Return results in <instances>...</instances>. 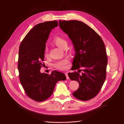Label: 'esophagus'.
<instances>
[{"mask_svg":"<svg viewBox=\"0 0 124 124\" xmlns=\"http://www.w3.org/2000/svg\"><path fill=\"white\" fill-rule=\"evenodd\" d=\"M65 75H66V76L67 79H69V76H68V73H65Z\"/></svg>","mask_w":124,"mask_h":124,"instance_id":"obj_1","label":"esophagus"}]
</instances>
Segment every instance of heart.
<instances>
[{"label": "heart", "mask_w": 124, "mask_h": 124, "mask_svg": "<svg viewBox=\"0 0 124 124\" xmlns=\"http://www.w3.org/2000/svg\"><path fill=\"white\" fill-rule=\"evenodd\" d=\"M53 43L57 46V47L62 48L63 49L64 47L67 46V42L62 37H56L54 39L53 41ZM44 56L45 57H47L48 56V48L46 47L45 48L44 51ZM69 63V60L68 59H63L62 60H61L56 62L54 64V66L56 69L63 70L66 69V66Z\"/></svg>", "instance_id": "obj_1"}]
</instances>
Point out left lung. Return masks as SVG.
<instances>
[{"label": "left lung", "mask_w": 124, "mask_h": 124, "mask_svg": "<svg viewBox=\"0 0 124 124\" xmlns=\"http://www.w3.org/2000/svg\"><path fill=\"white\" fill-rule=\"evenodd\" d=\"M59 26L74 46L75 56L71 70L83 68L82 74L76 71L68 73L70 79L79 84L72 94L83 101L94 98L106 78L108 58L103 41L94 30L82 22L59 20Z\"/></svg>", "instance_id": "left-lung-1"}]
</instances>
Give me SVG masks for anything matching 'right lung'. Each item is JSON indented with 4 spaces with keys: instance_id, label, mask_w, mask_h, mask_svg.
<instances>
[{
    "instance_id": "add662e5",
    "label": "right lung",
    "mask_w": 124,
    "mask_h": 124,
    "mask_svg": "<svg viewBox=\"0 0 124 124\" xmlns=\"http://www.w3.org/2000/svg\"><path fill=\"white\" fill-rule=\"evenodd\" d=\"M57 26L56 21L37 24L27 33L20 46L18 70L21 83L27 95L37 102L49 98L56 83L66 80L62 72L54 71L49 75L40 71L44 65L46 41L52 30Z\"/></svg>"
}]
</instances>
